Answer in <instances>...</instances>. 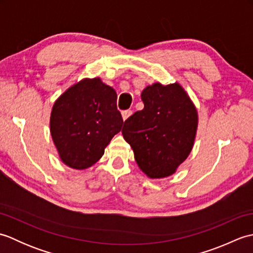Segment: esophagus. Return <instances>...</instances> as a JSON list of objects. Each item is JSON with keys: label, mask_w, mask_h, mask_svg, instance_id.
<instances>
[{"label": "esophagus", "mask_w": 253, "mask_h": 253, "mask_svg": "<svg viewBox=\"0 0 253 253\" xmlns=\"http://www.w3.org/2000/svg\"><path fill=\"white\" fill-rule=\"evenodd\" d=\"M131 111L130 110H126V111H123L122 112V116H123V121L125 122L128 117H129L131 115Z\"/></svg>", "instance_id": "1"}]
</instances>
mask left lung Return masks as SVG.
I'll return each instance as SVG.
<instances>
[{
	"label": "left lung",
	"instance_id": "left-lung-1",
	"mask_svg": "<svg viewBox=\"0 0 253 253\" xmlns=\"http://www.w3.org/2000/svg\"><path fill=\"white\" fill-rule=\"evenodd\" d=\"M143 110L124 123L123 137L149 178L173 175L190 154L198 128V111L178 83L147 85Z\"/></svg>",
	"mask_w": 253,
	"mask_h": 253
}]
</instances>
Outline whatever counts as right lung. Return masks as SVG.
<instances>
[{
	"label": "right lung",
	"mask_w": 253,
	"mask_h": 253,
	"mask_svg": "<svg viewBox=\"0 0 253 253\" xmlns=\"http://www.w3.org/2000/svg\"><path fill=\"white\" fill-rule=\"evenodd\" d=\"M116 91L101 78H84L69 87L53 104L50 131L62 162L85 169L104 154L122 129Z\"/></svg>",
	"instance_id": "obj_1"
}]
</instances>
